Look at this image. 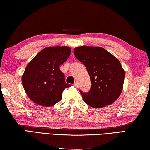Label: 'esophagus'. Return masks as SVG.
<instances>
[{"mask_svg":"<svg viewBox=\"0 0 150 150\" xmlns=\"http://www.w3.org/2000/svg\"><path fill=\"white\" fill-rule=\"evenodd\" d=\"M74 87H78V83L77 82H76L74 83Z\"/></svg>","mask_w":150,"mask_h":150,"instance_id":"1","label":"esophagus"}]
</instances>
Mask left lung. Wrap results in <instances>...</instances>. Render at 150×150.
<instances>
[{"mask_svg": "<svg viewBox=\"0 0 150 150\" xmlns=\"http://www.w3.org/2000/svg\"><path fill=\"white\" fill-rule=\"evenodd\" d=\"M74 53L90 76V91H80L85 103L93 108L114 103L122 92L125 80V70L119 60L100 47H78L74 49Z\"/></svg>", "mask_w": 150, "mask_h": 150, "instance_id": "left-lung-1", "label": "left lung"}]
</instances>
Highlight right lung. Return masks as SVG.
<instances>
[{"mask_svg":"<svg viewBox=\"0 0 150 150\" xmlns=\"http://www.w3.org/2000/svg\"><path fill=\"white\" fill-rule=\"evenodd\" d=\"M70 51L68 46L48 47L28 63L22 82L26 94L34 103L51 107L61 100L63 90L71 85L65 82L59 66L68 59Z\"/></svg>","mask_w":150,"mask_h":150,"instance_id":"right-lung-1","label":"right lung"}]
</instances>
